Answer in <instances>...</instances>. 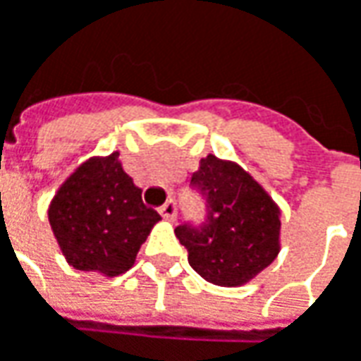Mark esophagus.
Wrapping results in <instances>:
<instances>
[{
	"mask_svg": "<svg viewBox=\"0 0 361 361\" xmlns=\"http://www.w3.org/2000/svg\"><path fill=\"white\" fill-rule=\"evenodd\" d=\"M176 212L178 210H176V202L173 200H167L164 206L159 208V214L164 216L165 220H173L176 218Z\"/></svg>",
	"mask_w": 361,
	"mask_h": 361,
	"instance_id": "esophagus-1",
	"label": "esophagus"
}]
</instances>
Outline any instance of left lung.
<instances>
[{"instance_id": "8db88e82", "label": "left lung", "mask_w": 361, "mask_h": 361, "mask_svg": "<svg viewBox=\"0 0 361 361\" xmlns=\"http://www.w3.org/2000/svg\"><path fill=\"white\" fill-rule=\"evenodd\" d=\"M192 183L206 197L208 214L200 226L176 228L188 262L208 283L243 287L281 250V210L248 171L212 153L200 159Z\"/></svg>"}]
</instances>
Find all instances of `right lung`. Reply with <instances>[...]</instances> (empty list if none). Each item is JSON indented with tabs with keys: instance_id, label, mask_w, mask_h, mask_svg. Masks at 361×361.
Masks as SVG:
<instances>
[{
	"instance_id": "right-lung-1",
	"label": "right lung",
	"mask_w": 361,
	"mask_h": 361,
	"mask_svg": "<svg viewBox=\"0 0 361 361\" xmlns=\"http://www.w3.org/2000/svg\"><path fill=\"white\" fill-rule=\"evenodd\" d=\"M48 220L71 267L118 276L133 267L161 216L143 204L115 151L72 171L50 202Z\"/></svg>"
}]
</instances>
